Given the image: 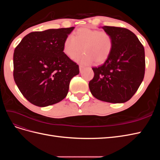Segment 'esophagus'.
<instances>
[{"label":"esophagus","instance_id":"34e87169","mask_svg":"<svg viewBox=\"0 0 160 160\" xmlns=\"http://www.w3.org/2000/svg\"><path fill=\"white\" fill-rule=\"evenodd\" d=\"M83 69H84V67L81 66V65H79V71H80V72H81L82 71H83Z\"/></svg>","mask_w":160,"mask_h":160}]
</instances>
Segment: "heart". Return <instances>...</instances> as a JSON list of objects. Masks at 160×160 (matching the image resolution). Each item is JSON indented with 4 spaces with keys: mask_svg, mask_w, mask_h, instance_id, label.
Returning <instances> with one entry per match:
<instances>
[{
    "mask_svg": "<svg viewBox=\"0 0 160 160\" xmlns=\"http://www.w3.org/2000/svg\"><path fill=\"white\" fill-rule=\"evenodd\" d=\"M113 47V38L108 32L83 27L77 30L73 35L65 38L63 52L72 58L83 49V52L74 58L75 61L83 65L91 64L93 61L100 64L108 59Z\"/></svg>",
    "mask_w": 160,
    "mask_h": 160,
    "instance_id": "1",
    "label": "heart"
}]
</instances>
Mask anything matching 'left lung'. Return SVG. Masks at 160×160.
<instances>
[{
    "label": "left lung",
    "mask_w": 160,
    "mask_h": 160,
    "mask_svg": "<svg viewBox=\"0 0 160 160\" xmlns=\"http://www.w3.org/2000/svg\"><path fill=\"white\" fill-rule=\"evenodd\" d=\"M101 28L113 38V47L102 65L92 68L94 77L89 81V89L100 101L123 103L132 98L143 81L144 48L136 35L127 28Z\"/></svg>",
    "instance_id": "left-lung-1"
}]
</instances>
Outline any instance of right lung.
<instances>
[{"instance_id":"right-lung-1","label":"right lung","mask_w":160,"mask_h":160,"mask_svg":"<svg viewBox=\"0 0 160 160\" xmlns=\"http://www.w3.org/2000/svg\"><path fill=\"white\" fill-rule=\"evenodd\" d=\"M75 27L32 32L13 55V76L22 95L32 104L47 107L60 102L79 73L78 65L63 52L65 38Z\"/></svg>"}]
</instances>
